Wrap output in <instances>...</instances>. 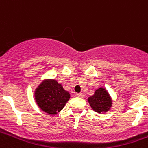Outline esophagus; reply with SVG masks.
<instances>
[{
  "label": "esophagus",
  "mask_w": 148,
  "mask_h": 148,
  "mask_svg": "<svg viewBox=\"0 0 148 148\" xmlns=\"http://www.w3.org/2000/svg\"><path fill=\"white\" fill-rule=\"evenodd\" d=\"M75 96L77 97H82L84 95H83V93H76V94H75Z\"/></svg>",
  "instance_id": "1"
}]
</instances>
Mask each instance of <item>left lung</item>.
Instances as JSON below:
<instances>
[{
  "mask_svg": "<svg viewBox=\"0 0 148 148\" xmlns=\"http://www.w3.org/2000/svg\"><path fill=\"white\" fill-rule=\"evenodd\" d=\"M88 101L92 109L99 113L108 111L112 105L111 98L104 88H100L99 90H96L94 95L89 97Z\"/></svg>",
  "mask_w": 148,
  "mask_h": 148,
  "instance_id": "1",
  "label": "left lung"
}]
</instances>
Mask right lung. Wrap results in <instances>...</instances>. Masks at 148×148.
Here are the masks:
<instances>
[{
  "instance_id": "right-lung-1",
  "label": "right lung",
  "mask_w": 148,
  "mask_h": 148,
  "mask_svg": "<svg viewBox=\"0 0 148 148\" xmlns=\"http://www.w3.org/2000/svg\"><path fill=\"white\" fill-rule=\"evenodd\" d=\"M36 101L42 111L49 114L60 112L70 99V94L55 80L43 81L37 88Z\"/></svg>"
}]
</instances>
